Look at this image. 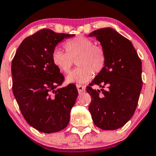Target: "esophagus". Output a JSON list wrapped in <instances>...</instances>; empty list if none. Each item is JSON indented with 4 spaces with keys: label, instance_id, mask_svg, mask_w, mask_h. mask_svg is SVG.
I'll return each instance as SVG.
<instances>
[{
    "label": "esophagus",
    "instance_id": "esophagus-1",
    "mask_svg": "<svg viewBox=\"0 0 156 156\" xmlns=\"http://www.w3.org/2000/svg\"><path fill=\"white\" fill-rule=\"evenodd\" d=\"M77 89H78V93H82L85 90V87L83 85H81V84H78L77 85Z\"/></svg>",
    "mask_w": 156,
    "mask_h": 156
}]
</instances>
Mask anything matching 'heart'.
I'll return each mask as SVG.
<instances>
[{
	"label": "heart",
	"mask_w": 156,
	"mask_h": 156,
	"mask_svg": "<svg viewBox=\"0 0 156 156\" xmlns=\"http://www.w3.org/2000/svg\"><path fill=\"white\" fill-rule=\"evenodd\" d=\"M66 52L55 49L52 55L54 66L61 72L68 73L76 60L78 66L66 77L69 84H83L91 79L94 73L98 75L106 64V54L101 46L94 45L90 39L78 36L65 43Z\"/></svg>",
	"instance_id": "heart-1"
}]
</instances>
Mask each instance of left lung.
I'll return each mask as SVG.
<instances>
[{"instance_id":"8db88e82","label":"left lung","mask_w":156,"mask_h":156,"mask_svg":"<svg viewBox=\"0 0 156 156\" xmlns=\"http://www.w3.org/2000/svg\"><path fill=\"white\" fill-rule=\"evenodd\" d=\"M105 51V67L87 87L89 111L95 126L104 130L122 127L134 114L143 86L142 62L132 43L110 27L91 32ZM106 89H104V87Z\"/></svg>"}]
</instances>
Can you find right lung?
<instances>
[{
    "instance_id": "1",
    "label": "right lung",
    "mask_w": 156,
    "mask_h": 156,
    "mask_svg": "<svg viewBox=\"0 0 156 156\" xmlns=\"http://www.w3.org/2000/svg\"><path fill=\"white\" fill-rule=\"evenodd\" d=\"M74 36L43 29L24 39L12 61L15 99L27 123L42 133L62 130L70 120L78 90L72 84L58 87L65 78L52 55L58 43Z\"/></svg>"
}]
</instances>
